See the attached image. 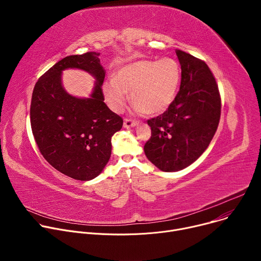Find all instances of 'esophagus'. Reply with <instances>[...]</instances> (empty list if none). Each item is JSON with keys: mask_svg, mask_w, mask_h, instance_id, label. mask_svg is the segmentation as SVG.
I'll use <instances>...</instances> for the list:
<instances>
[{"mask_svg": "<svg viewBox=\"0 0 261 261\" xmlns=\"http://www.w3.org/2000/svg\"><path fill=\"white\" fill-rule=\"evenodd\" d=\"M138 123L135 122V121H132V120H129V119H125L124 121V128H132V127H135L137 126Z\"/></svg>", "mask_w": 261, "mask_h": 261, "instance_id": "1", "label": "esophagus"}]
</instances>
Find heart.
Segmentation results:
<instances>
[{
    "mask_svg": "<svg viewBox=\"0 0 261 261\" xmlns=\"http://www.w3.org/2000/svg\"><path fill=\"white\" fill-rule=\"evenodd\" d=\"M181 77L180 66L172 58L142 59L122 66L114 80L103 85V94L115 113H122L131 97L138 111L157 115L175 99Z\"/></svg>",
    "mask_w": 261,
    "mask_h": 261,
    "instance_id": "b5f03b06",
    "label": "heart"
}]
</instances>
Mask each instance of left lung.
Segmentation results:
<instances>
[{"mask_svg":"<svg viewBox=\"0 0 261 261\" xmlns=\"http://www.w3.org/2000/svg\"><path fill=\"white\" fill-rule=\"evenodd\" d=\"M181 69L179 91L164 114L147 121L152 136L144 154L165 172L181 170L196 161L213 139L220 120L221 99L208 66L177 49Z\"/></svg>","mask_w":261,"mask_h":261,"instance_id":"1","label":"left lung"}]
</instances>
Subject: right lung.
I'll return each mask as SVG.
<instances>
[{
    "instance_id": "1",
    "label": "right lung",
    "mask_w": 261,
    "mask_h": 261,
    "mask_svg": "<svg viewBox=\"0 0 261 261\" xmlns=\"http://www.w3.org/2000/svg\"><path fill=\"white\" fill-rule=\"evenodd\" d=\"M99 53L69 56L36 83L31 102L32 132L44 159L57 170L79 180L98 176L111 155V137L123 119L104 103L105 70ZM80 68L95 79L88 98L75 97L62 87L61 73Z\"/></svg>"
}]
</instances>
